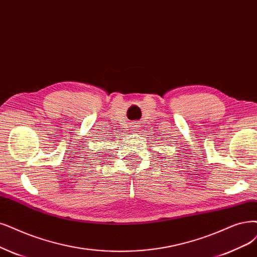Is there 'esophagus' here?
Masks as SVG:
<instances>
[{
	"label": "esophagus",
	"mask_w": 257,
	"mask_h": 257,
	"mask_svg": "<svg viewBox=\"0 0 257 257\" xmlns=\"http://www.w3.org/2000/svg\"><path fill=\"white\" fill-rule=\"evenodd\" d=\"M131 127H132V129H139V127H140V125H139V122H137V121H135V122H132V125H131Z\"/></svg>",
	"instance_id": "34e87169"
}]
</instances>
